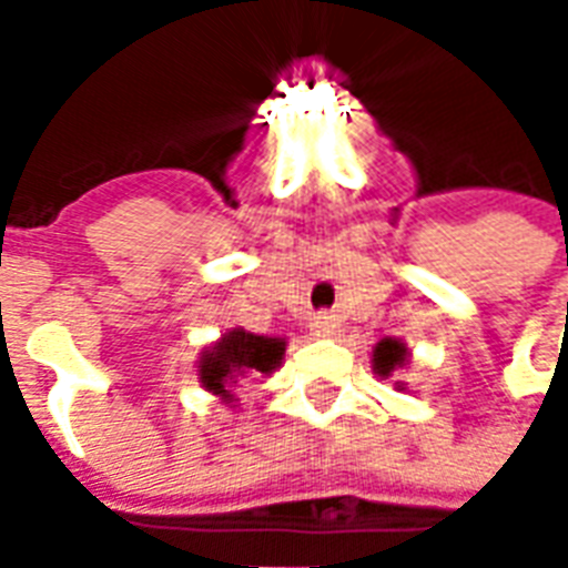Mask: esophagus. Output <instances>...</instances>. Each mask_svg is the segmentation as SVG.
<instances>
[{
  "mask_svg": "<svg viewBox=\"0 0 568 568\" xmlns=\"http://www.w3.org/2000/svg\"><path fill=\"white\" fill-rule=\"evenodd\" d=\"M334 328H337V322H334V316H328V313H316V316L310 320V332L316 334V337H332Z\"/></svg>",
  "mask_w": 568,
  "mask_h": 568,
  "instance_id": "1",
  "label": "esophagus"
}]
</instances>
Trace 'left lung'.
<instances>
[{
    "instance_id": "1",
    "label": "left lung",
    "mask_w": 568,
    "mask_h": 568,
    "mask_svg": "<svg viewBox=\"0 0 568 568\" xmlns=\"http://www.w3.org/2000/svg\"><path fill=\"white\" fill-rule=\"evenodd\" d=\"M410 365V349H407L405 341H398V337H383L381 344L371 349V368L374 374L381 377V381H389L395 371H402ZM395 389L398 393H405L407 383L395 381Z\"/></svg>"
}]
</instances>
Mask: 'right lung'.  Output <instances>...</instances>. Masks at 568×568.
I'll return each instance as SVG.
<instances>
[{
	"label": "right lung",
	"instance_id": "1",
	"mask_svg": "<svg viewBox=\"0 0 568 568\" xmlns=\"http://www.w3.org/2000/svg\"><path fill=\"white\" fill-rule=\"evenodd\" d=\"M283 358L285 337H264L246 328H227L215 344L203 346L197 358V381L222 405L236 407V386L243 381L271 377L283 365Z\"/></svg>",
	"mask_w": 568,
	"mask_h": 568
}]
</instances>
